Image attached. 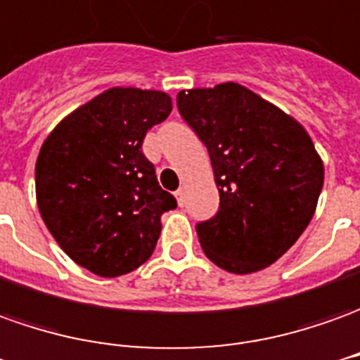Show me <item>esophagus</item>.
<instances>
[{
	"mask_svg": "<svg viewBox=\"0 0 360 360\" xmlns=\"http://www.w3.org/2000/svg\"><path fill=\"white\" fill-rule=\"evenodd\" d=\"M176 200H178V205H180V207L186 204V190H184V188H180V190L176 192Z\"/></svg>",
	"mask_w": 360,
	"mask_h": 360,
	"instance_id": "34e87169",
	"label": "esophagus"
}]
</instances>
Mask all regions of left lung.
I'll return each instance as SVG.
<instances>
[{
  "instance_id": "1",
  "label": "left lung",
  "mask_w": 360,
  "mask_h": 360,
  "mask_svg": "<svg viewBox=\"0 0 360 360\" xmlns=\"http://www.w3.org/2000/svg\"><path fill=\"white\" fill-rule=\"evenodd\" d=\"M178 111L207 147L219 212L195 225L205 257L233 274L266 269L308 227L323 160L308 131L235 82L178 91Z\"/></svg>"
}]
</instances>
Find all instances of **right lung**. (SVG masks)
Masks as SVG:
<instances>
[{"instance_id": "add662e5", "label": "right lung", "mask_w": 360, "mask_h": 360, "mask_svg": "<svg viewBox=\"0 0 360 360\" xmlns=\"http://www.w3.org/2000/svg\"><path fill=\"white\" fill-rule=\"evenodd\" d=\"M170 111L165 91L109 88L62 119L39 150L34 192L44 225L98 276H123L147 262L162 213L176 207L141 150Z\"/></svg>"}]
</instances>
